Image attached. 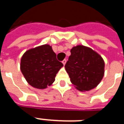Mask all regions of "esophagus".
Segmentation results:
<instances>
[{
  "mask_svg": "<svg viewBox=\"0 0 124 124\" xmlns=\"http://www.w3.org/2000/svg\"><path fill=\"white\" fill-rule=\"evenodd\" d=\"M62 63H63V64H64V66H65V64H66V60H65V59H64V60H62Z\"/></svg>",
  "mask_w": 124,
  "mask_h": 124,
  "instance_id": "obj_1",
  "label": "esophagus"
}]
</instances>
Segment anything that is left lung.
<instances>
[{
	"label": "left lung",
	"mask_w": 124,
	"mask_h": 124,
	"mask_svg": "<svg viewBox=\"0 0 124 124\" xmlns=\"http://www.w3.org/2000/svg\"><path fill=\"white\" fill-rule=\"evenodd\" d=\"M105 62L95 51L83 45L72 47L71 55L65 66L70 80L80 91L95 88L104 75Z\"/></svg>",
	"instance_id": "1"
}]
</instances>
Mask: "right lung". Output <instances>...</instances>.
Segmentation results:
<instances>
[{
	"mask_svg": "<svg viewBox=\"0 0 124 124\" xmlns=\"http://www.w3.org/2000/svg\"><path fill=\"white\" fill-rule=\"evenodd\" d=\"M63 66L49 44L28 49L20 60V71L25 79L31 86L39 89L52 85L56 73Z\"/></svg>",
	"mask_w": 124,
	"mask_h": 124,
	"instance_id": "obj_1",
	"label": "right lung"
}]
</instances>
